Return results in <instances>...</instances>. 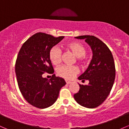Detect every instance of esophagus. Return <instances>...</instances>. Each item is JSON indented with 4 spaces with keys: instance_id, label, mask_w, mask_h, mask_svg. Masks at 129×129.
<instances>
[{
    "instance_id": "esophagus-1",
    "label": "esophagus",
    "mask_w": 129,
    "mask_h": 129,
    "mask_svg": "<svg viewBox=\"0 0 129 129\" xmlns=\"http://www.w3.org/2000/svg\"><path fill=\"white\" fill-rule=\"evenodd\" d=\"M66 84H71V83H72V82L69 81V80H66Z\"/></svg>"
}]
</instances>
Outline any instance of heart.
Masks as SVG:
<instances>
[{
  "label": "heart",
  "instance_id": "obj_1",
  "mask_svg": "<svg viewBox=\"0 0 129 129\" xmlns=\"http://www.w3.org/2000/svg\"><path fill=\"white\" fill-rule=\"evenodd\" d=\"M66 49L71 52L77 60L82 63L85 62V55L87 54V49L81 43L72 42L66 45ZM49 56L50 60L55 66H58L62 61V51L57 47H53L49 50ZM79 72V68L75 66H63L58 67L57 73L58 76L66 79H72Z\"/></svg>",
  "mask_w": 129,
  "mask_h": 129
}]
</instances>
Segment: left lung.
Listing matches in <instances>:
<instances>
[{"label":"left lung","mask_w":129,"mask_h":129,"mask_svg":"<svg viewBox=\"0 0 129 129\" xmlns=\"http://www.w3.org/2000/svg\"><path fill=\"white\" fill-rule=\"evenodd\" d=\"M84 39L90 47L93 53L89 67L79 80H88V85H80L79 92L74 95L75 101L85 107L93 109L103 103L110 93L115 77L114 58L108 47L93 36L75 37Z\"/></svg>","instance_id":"8db88e82"}]
</instances>
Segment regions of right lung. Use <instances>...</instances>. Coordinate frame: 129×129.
I'll use <instances>...</instances> for the list:
<instances>
[{
    "label": "right lung",
    "instance_id": "right-lung-1",
    "mask_svg": "<svg viewBox=\"0 0 129 129\" xmlns=\"http://www.w3.org/2000/svg\"><path fill=\"white\" fill-rule=\"evenodd\" d=\"M45 33L36 34L24 43L15 62V74L20 92L25 99L39 109L51 106L57 101L61 88L66 84L62 78L52 75L44 78L45 72H54L49 50L63 39Z\"/></svg>",
    "mask_w": 129,
    "mask_h": 129
}]
</instances>
